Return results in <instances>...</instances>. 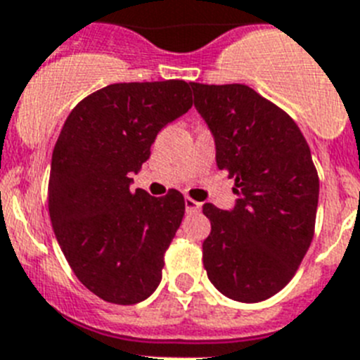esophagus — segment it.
<instances>
[{
	"instance_id": "obj_1",
	"label": "esophagus",
	"mask_w": 360,
	"mask_h": 360,
	"mask_svg": "<svg viewBox=\"0 0 360 360\" xmlns=\"http://www.w3.org/2000/svg\"><path fill=\"white\" fill-rule=\"evenodd\" d=\"M184 208H186V212H188V214H195V212H199V208H201V202L186 198L184 199Z\"/></svg>"
}]
</instances>
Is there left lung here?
<instances>
[{
    "label": "left lung",
    "mask_w": 360,
    "mask_h": 360,
    "mask_svg": "<svg viewBox=\"0 0 360 360\" xmlns=\"http://www.w3.org/2000/svg\"><path fill=\"white\" fill-rule=\"evenodd\" d=\"M219 170L236 181L232 210L202 205L208 279L228 299L259 302L290 283L314 239L319 177L295 121L246 85L192 83Z\"/></svg>",
    "instance_id": "left-lung-1"
}]
</instances>
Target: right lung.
<instances>
[{
    "label": "right lung",
    "mask_w": 360,
    "mask_h": 360,
    "mask_svg": "<svg viewBox=\"0 0 360 360\" xmlns=\"http://www.w3.org/2000/svg\"><path fill=\"white\" fill-rule=\"evenodd\" d=\"M192 83H115L68 114L52 152L49 214L77 279L103 301L136 304L161 283L165 252L184 215L170 190L134 192L132 174L162 127L192 108Z\"/></svg>",
    "instance_id": "add662e5"
}]
</instances>
